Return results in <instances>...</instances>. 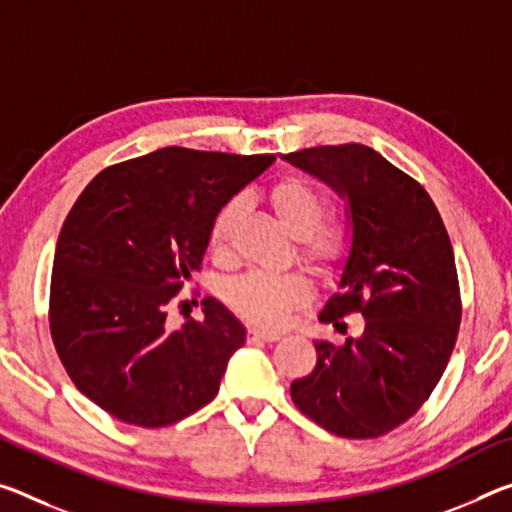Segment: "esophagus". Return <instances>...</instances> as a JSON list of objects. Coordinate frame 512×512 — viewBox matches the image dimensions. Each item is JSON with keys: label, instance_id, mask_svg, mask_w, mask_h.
<instances>
[{"label": "esophagus", "instance_id": "34e87169", "mask_svg": "<svg viewBox=\"0 0 512 512\" xmlns=\"http://www.w3.org/2000/svg\"><path fill=\"white\" fill-rule=\"evenodd\" d=\"M248 335H250V339H259V342H278V339L282 337L280 332L264 330V328H250Z\"/></svg>", "mask_w": 512, "mask_h": 512}]
</instances>
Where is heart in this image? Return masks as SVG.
<instances>
[{
	"mask_svg": "<svg viewBox=\"0 0 512 512\" xmlns=\"http://www.w3.org/2000/svg\"><path fill=\"white\" fill-rule=\"evenodd\" d=\"M266 200L278 216V221L298 241V253L314 266H332L344 257L348 248V234L342 223L321 221L326 212V198L303 177L287 175L275 182ZM239 202L227 200L218 209L209 243L216 253H223L230 241V232L237 221ZM307 296V280L298 273H264L250 271L227 282L225 300L243 319L278 326L287 319V312Z\"/></svg>",
	"mask_w": 512,
	"mask_h": 512,
	"instance_id": "1",
	"label": "heart"
}]
</instances>
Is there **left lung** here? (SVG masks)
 I'll list each match as a JSON object with an SVG mask.
<instances>
[{"label":"left lung","instance_id":"left-lung-1","mask_svg":"<svg viewBox=\"0 0 512 512\" xmlns=\"http://www.w3.org/2000/svg\"><path fill=\"white\" fill-rule=\"evenodd\" d=\"M282 159L348 202L351 250L319 319L346 330V314L364 316L342 346L314 342L316 367L291 383V399L339 437H380L424 405L456 346L462 305L449 234L424 186L367 145Z\"/></svg>","mask_w":512,"mask_h":512}]
</instances>
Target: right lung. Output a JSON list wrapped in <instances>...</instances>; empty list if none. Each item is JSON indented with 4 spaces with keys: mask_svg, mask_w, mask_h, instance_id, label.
I'll return each mask as SVG.
<instances>
[{
    "mask_svg": "<svg viewBox=\"0 0 512 512\" xmlns=\"http://www.w3.org/2000/svg\"><path fill=\"white\" fill-rule=\"evenodd\" d=\"M275 154L161 148L104 168L56 241L50 330L81 394L125 424L161 428L218 394L246 328L216 298L205 319L168 326L200 271L218 209Z\"/></svg>",
    "mask_w": 512,
    "mask_h": 512,
    "instance_id": "1",
    "label": "right lung"
}]
</instances>
